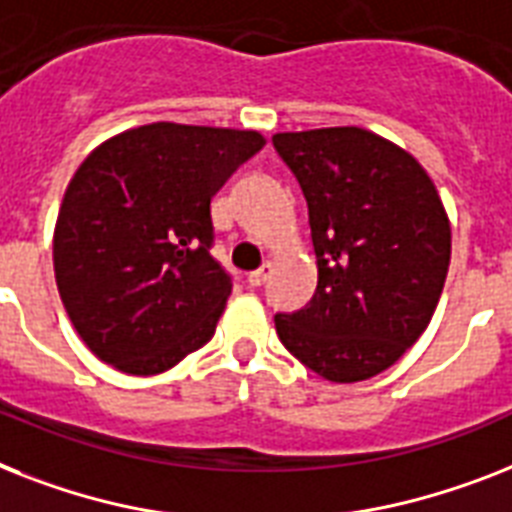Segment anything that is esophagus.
<instances>
[{
	"label": "esophagus",
	"mask_w": 512,
	"mask_h": 512,
	"mask_svg": "<svg viewBox=\"0 0 512 512\" xmlns=\"http://www.w3.org/2000/svg\"><path fill=\"white\" fill-rule=\"evenodd\" d=\"M268 276H270V263H265L263 268H257V270H252V273H247V284L263 286L265 281H268Z\"/></svg>",
	"instance_id": "esophagus-1"
}]
</instances>
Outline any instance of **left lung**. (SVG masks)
I'll return each mask as SVG.
<instances>
[{"instance_id":"1","label":"left lung","mask_w":512,"mask_h":512,"mask_svg":"<svg viewBox=\"0 0 512 512\" xmlns=\"http://www.w3.org/2000/svg\"><path fill=\"white\" fill-rule=\"evenodd\" d=\"M305 194L318 286L278 313V339L318 376L386 371L426 331L450 268V220L426 170L365 128L276 134Z\"/></svg>"}]
</instances>
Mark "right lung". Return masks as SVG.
I'll return each instance as SVG.
<instances>
[{
	"label": "right lung",
	"mask_w": 512,
	"mask_h": 512,
	"mask_svg": "<svg viewBox=\"0 0 512 512\" xmlns=\"http://www.w3.org/2000/svg\"><path fill=\"white\" fill-rule=\"evenodd\" d=\"M263 144L257 131L152 123L81 162L54 226V278L99 360L155 376L213 339L234 284L210 252V199Z\"/></svg>",
	"instance_id": "add662e5"
}]
</instances>
